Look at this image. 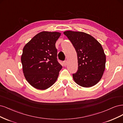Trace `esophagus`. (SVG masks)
<instances>
[{
    "label": "esophagus",
    "instance_id": "esophagus-1",
    "mask_svg": "<svg viewBox=\"0 0 123 123\" xmlns=\"http://www.w3.org/2000/svg\"><path fill=\"white\" fill-rule=\"evenodd\" d=\"M63 64H64V66H66V65H67V61L66 60H65V61H64V62H63Z\"/></svg>",
    "mask_w": 123,
    "mask_h": 123
}]
</instances>
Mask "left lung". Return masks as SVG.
<instances>
[{
  "instance_id": "8db88e82",
  "label": "left lung",
  "mask_w": 123,
  "mask_h": 123,
  "mask_svg": "<svg viewBox=\"0 0 123 123\" xmlns=\"http://www.w3.org/2000/svg\"><path fill=\"white\" fill-rule=\"evenodd\" d=\"M63 33L72 42L77 54L78 69L73 74L74 81L84 87L97 84L105 69L106 55L101 44L84 32L67 31Z\"/></svg>"
}]
</instances>
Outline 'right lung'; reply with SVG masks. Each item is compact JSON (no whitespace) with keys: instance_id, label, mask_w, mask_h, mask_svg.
Masks as SVG:
<instances>
[{"instance_id":"1","label":"right lung","mask_w":123,"mask_h":123,"mask_svg":"<svg viewBox=\"0 0 123 123\" xmlns=\"http://www.w3.org/2000/svg\"><path fill=\"white\" fill-rule=\"evenodd\" d=\"M61 33L43 31L35 35L23 47L21 57L23 73L34 88L45 90L57 80L62 66L57 61L55 44Z\"/></svg>"}]
</instances>
